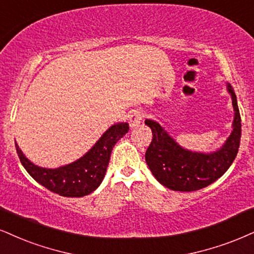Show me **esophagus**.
Returning a JSON list of instances; mask_svg holds the SVG:
<instances>
[{"mask_svg":"<svg viewBox=\"0 0 254 254\" xmlns=\"http://www.w3.org/2000/svg\"><path fill=\"white\" fill-rule=\"evenodd\" d=\"M145 117L142 111H134L129 115V125L130 127H137L142 122V119Z\"/></svg>","mask_w":254,"mask_h":254,"instance_id":"1","label":"esophagus"}]
</instances>
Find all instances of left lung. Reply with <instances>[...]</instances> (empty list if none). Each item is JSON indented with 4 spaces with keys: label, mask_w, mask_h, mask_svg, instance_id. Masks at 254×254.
I'll return each instance as SVG.
<instances>
[{
    "label": "left lung",
    "mask_w": 254,
    "mask_h": 254,
    "mask_svg": "<svg viewBox=\"0 0 254 254\" xmlns=\"http://www.w3.org/2000/svg\"><path fill=\"white\" fill-rule=\"evenodd\" d=\"M234 108L233 132L223 148L212 154L194 153L181 148L161 126L152 120L145 124L152 129L153 139L146 151V162L155 179L167 189L192 192L208 186L226 172L236 159L242 137V118L237 96L228 84Z\"/></svg>",
    "instance_id": "obj_1"
}]
</instances>
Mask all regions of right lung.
<instances>
[{
  "label": "right lung",
  "mask_w": 254,
  "mask_h": 254,
  "mask_svg": "<svg viewBox=\"0 0 254 254\" xmlns=\"http://www.w3.org/2000/svg\"><path fill=\"white\" fill-rule=\"evenodd\" d=\"M129 129L128 124H117L101 136L86 155L58 170L37 167L28 160L15 143L21 164L34 180L51 192L68 198H80L95 190L105 177L113 147Z\"/></svg>",
  "instance_id": "right-lung-1"
}]
</instances>
